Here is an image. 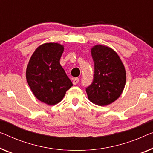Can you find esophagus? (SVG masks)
<instances>
[{
	"label": "esophagus",
	"instance_id": "esophagus-1",
	"mask_svg": "<svg viewBox=\"0 0 153 153\" xmlns=\"http://www.w3.org/2000/svg\"><path fill=\"white\" fill-rule=\"evenodd\" d=\"M79 79L78 77H76V78L74 79V80H73V84H74V85H76V84H77L79 82Z\"/></svg>",
	"mask_w": 153,
	"mask_h": 153
}]
</instances>
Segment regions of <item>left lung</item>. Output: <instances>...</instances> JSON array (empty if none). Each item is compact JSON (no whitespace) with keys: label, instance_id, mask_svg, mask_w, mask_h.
<instances>
[{"label":"left lung","instance_id":"left-lung-1","mask_svg":"<svg viewBox=\"0 0 153 153\" xmlns=\"http://www.w3.org/2000/svg\"><path fill=\"white\" fill-rule=\"evenodd\" d=\"M94 74L91 85L86 88L90 101L106 106L122 94L126 84V71L120 57L112 49L96 45L91 49Z\"/></svg>","mask_w":153,"mask_h":153}]
</instances>
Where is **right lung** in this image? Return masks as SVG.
<instances>
[{"instance_id":"right-lung-1","label":"right lung","mask_w":153,"mask_h":153,"mask_svg":"<svg viewBox=\"0 0 153 153\" xmlns=\"http://www.w3.org/2000/svg\"><path fill=\"white\" fill-rule=\"evenodd\" d=\"M64 47L58 43H45L31 56L26 78L34 95L41 102L54 105L62 100L73 84L60 64Z\"/></svg>"}]
</instances>
